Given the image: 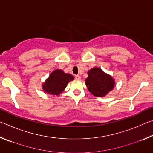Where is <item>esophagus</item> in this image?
I'll return each instance as SVG.
<instances>
[{
	"label": "esophagus",
	"instance_id": "1",
	"mask_svg": "<svg viewBox=\"0 0 153 153\" xmlns=\"http://www.w3.org/2000/svg\"><path fill=\"white\" fill-rule=\"evenodd\" d=\"M75 77H76V79H78V80L81 79V76H79V75H76V76H75Z\"/></svg>",
	"mask_w": 153,
	"mask_h": 153
}]
</instances>
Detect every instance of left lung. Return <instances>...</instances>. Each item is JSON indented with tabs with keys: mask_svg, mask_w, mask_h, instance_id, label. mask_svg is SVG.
I'll return each instance as SVG.
<instances>
[{
	"mask_svg": "<svg viewBox=\"0 0 153 153\" xmlns=\"http://www.w3.org/2000/svg\"><path fill=\"white\" fill-rule=\"evenodd\" d=\"M88 77L85 79L88 91L97 97H104L115 86L113 77L99 67H93L88 71Z\"/></svg>",
	"mask_w": 153,
	"mask_h": 153,
	"instance_id": "left-lung-1",
	"label": "left lung"
}]
</instances>
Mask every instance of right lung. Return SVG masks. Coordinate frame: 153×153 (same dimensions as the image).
I'll use <instances>...</instances> for the list:
<instances>
[{
  "label": "right lung",
  "mask_w": 153,
  "mask_h": 153,
  "mask_svg": "<svg viewBox=\"0 0 153 153\" xmlns=\"http://www.w3.org/2000/svg\"><path fill=\"white\" fill-rule=\"evenodd\" d=\"M74 79L71 74L65 73L61 69H55L43 82L42 90L46 94L59 96L65 89L68 83Z\"/></svg>",
  "instance_id": "right-lung-1"
}]
</instances>
